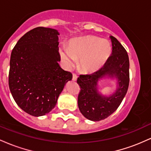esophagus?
Instances as JSON below:
<instances>
[{"instance_id": "1", "label": "esophagus", "mask_w": 151, "mask_h": 151, "mask_svg": "<svg viewBox=\"0 0 151 151\" xmlns=\"http://www.w3.org/2000/svg\"><path fill=\"white\" fill-rule=\"evenodd\" d=\"M77 76L76 74H72V80L73 81H77Z\"/></svg>"}]
</instances>
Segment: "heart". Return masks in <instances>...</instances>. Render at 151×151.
<instances>
[{
    "instance_id": "obj_1",
    "label": "heart",
    "mask_w": 151,
    "mask_h": 151,
    "mask_svg": "<svg viewBox=\"0 0 151 151\" xmlns=\"http://www.w3.org/2000/svg\"><path fill=\"white\" fill-rule=\"evenodd\" d=\"M112 47L106 40L95 36H86L74 40L69 50L60 52L62 60L67 67L79 61V68L86 73H93L101 68L111 55Z\"/></svg>"
}]
</instances>
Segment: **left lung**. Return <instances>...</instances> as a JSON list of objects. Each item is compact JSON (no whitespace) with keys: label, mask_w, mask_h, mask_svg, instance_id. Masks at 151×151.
<instances>
[{"label":"left lung","mask_w":151,"mask_h":151,"mask_svg":"<svg viewBox=\"0 0 151 151\" xmlns=\"http://www.w3.org/2000/svg\"><path fill=\"white\" fill-rule=\"evenodd\" d=\"M112 54L103 67L91 74H81L77 79L80 86L78 95V106L82 115L87 119L99 121L106 119L118 109L128 91L129 85V59L127 52L114 36ZM117 79L116 92L105 97L98 92L97 82L106 76Z\"/></svg>","instance_id":"1"}]
</instances>
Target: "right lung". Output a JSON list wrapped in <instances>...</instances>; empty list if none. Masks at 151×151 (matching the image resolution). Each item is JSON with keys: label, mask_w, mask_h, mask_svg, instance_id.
<instances>
[{"label": "right lung", "mask_w": 151, "mask_h": 151, "mask_svg": "<svg viewBox=\"0 0 151 151\" xmlns=\"http://www.w3.org/2000/svg\"><path fill=\"white\" fill-rule=\"evenodd\" d=\"M58 31L37 27L24 35L11 52L8 84L15 101L33 116L48 114L57 104L71 72L60 67Z\"/></svg>", "instance_id": "1"}]
</instances>
